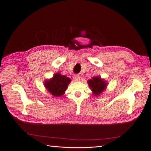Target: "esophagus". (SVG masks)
<instances>
[{"label": "esophagus", "instance_id": "34e87169", "mask_svg": "<svg viewBox=\"0 0 151 151\" xmlns=\"http://www.w3.org/2000/svg\"><path fill=\"white\" fill-rule=\"evenodd\" d=\"M73 79H74L75 81H80L81 77L79 76H74V77H73Z\"/></svg>", "mask_w": 151, "mask_h": 151}]
</instances>
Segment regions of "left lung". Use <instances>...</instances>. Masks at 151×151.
I'll use <instances>...</instances> for the list:
<instances>
[{
    "label": "left lung",
    "mask_w": 151,
    "mask_h": 151,
    "mask_svg": "<svg viewBox=\"0 0 151 151\" xmlns=\"http://www.w3.org/2000/svg\"><path fill=\"white\" fill-rule=\"evenodd\" d=\"M88 83L95 96L101 94L106 87V82L101 79L100 77H94L92 79H89Z\"/></svg>",
    "instance_id": "8db88e82"
}]
</instances>
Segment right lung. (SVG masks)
Returning a JSON list of instances; mask_svg holds the SVG:
<instances>
[{
  "instance_id": "1",
  "label": "right lung",
  "mask_w": 151,
  "mask_h": 151,
  "mask_svg": "<svg viewBox=\"0 0 151 151\" xmlns=\"http://www.w3.org/2000/svg\"><path fill=\"white\" fill-rule=\"evenodd\" d=\"M70 81V79L68 77L57 73L53 76L52 79L45 82V86L52 95L58 97L64 94Z\"/></svg>"
}]
</instances>
